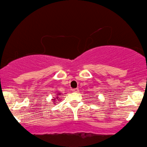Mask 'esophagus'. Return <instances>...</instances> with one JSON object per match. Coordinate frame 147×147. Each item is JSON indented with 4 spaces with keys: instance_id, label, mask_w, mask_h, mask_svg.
I'll return each instance as SVG.
<instances>
[{
    "instance_id": "34e87169",
    "label": "esophagus",
    "mask_w": 147,
    "mask_h": 147,
    "mask_svg": "<svg viewBox=\"0 0 147 147\" xmlns=\"http://www.w3.org/2000/svg\"><path fill=\"white\" fill-rule=\"evenodd\" d=\"M72 91H73L74 93H77V92H79V89H78V88H75V89L72 90Z\"/></svg>"
}]
</instances>
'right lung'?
Listing matches in <instances>:
<instances>
[{
	"label": "right lung",
	"instance_id": "1",
	"mask_svg": "<svg viewBox=\"0 0 147 147\" xmlns=\"http://www.w3.org/2000/svg\"><path fill=\"white\" fill-rule=\"evenodd\" d=\"M57 96H60V93H58ZM57 98V99H59V97H57V98ZM53 102H55V99H53ZM54 104H55V103H54Z\"/></svg>",
	"mask_w": 147,
	"mask_h": 147
}]
</instances>
